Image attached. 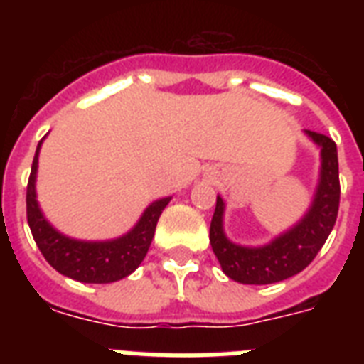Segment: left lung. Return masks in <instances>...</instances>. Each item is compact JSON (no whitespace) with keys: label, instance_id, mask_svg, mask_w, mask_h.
<instances>
[{"label":"left lung","instance_id":"8db88e82","mask_svg":"<svg viewBox=\"0 0 364 364\" xmlns=\"http://www.w3.org/2000/svg\"><path fill=\"white\" fill-rule=\"evenodd\" d=\"M321 147V181L306 217L289 232L264 247H242L228 242L223 232V204L217 205L210 227V243L223 272L230 279L247 285H268L299 274L316 259L333 230L340 205V177L336 143L325 134L306 130Z\"/></svg>","mask_w":364,"mask_h":364}]
</instances>
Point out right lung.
<instances>
[{
    "instance_id": "1",
    "label": "right lung",
    "mask_w": 364,
    "mask_h": 364,
    "mask_svg": "<svg viewBox=\"0 0 364 364\" xmlns=\"http://www.w3.org/2000/svg\"><path fill=\"white\" fill-rule=\"evenodd\" d=\"M31 162V173L26 188V215L31 236L47 262L60 274L82 283H113L130 276L145 259L154 228L170 198H162L149 205L143 217L130 232L113 242H77L56 232L41 215L36 200L37 154Z\"/></svg>"
}]
</instances>
